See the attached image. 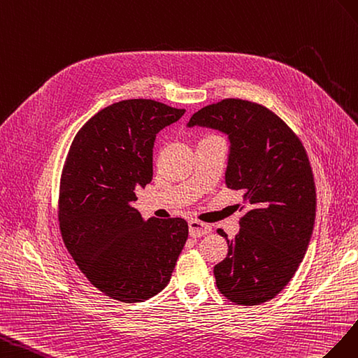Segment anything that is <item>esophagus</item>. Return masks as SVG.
Instances as JSON below:
<instances>
[{"mask_svg":"<svg viewBox=\"0 0 358 358\" xmlns=\"http://www.w3.org/2000/svg\"><path fill=\"white\" fill-rule=\"evenodd\" d=\"M189 232L192 237H202V236H207V234L211 232V227L207 223H202L199 220H190L189 222Z\"/></svg>","mask_w":358,"mask_h":358,"instance_id":"1","label":"esophagus"}]
</instances>
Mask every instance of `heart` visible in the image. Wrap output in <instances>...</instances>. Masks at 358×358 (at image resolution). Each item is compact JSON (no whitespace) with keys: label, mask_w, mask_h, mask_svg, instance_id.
<instances>
[{"label":"heart","mask_w":358,"mask_h":358,"mask_svg":"<svg viewBox=\"0 0 358 358\" xmlns=\"http://www.w3.org/2000/svg\"><path fill=\"white\" fill-rule=\"evenodd\" d=\"M207 138H211V136H207Z\"/></svg>","instance_id":"1"}]
</instances>
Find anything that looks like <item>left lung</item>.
<instances>
[{
    "label": "left lung",
    "mask_w": 358,
    "mask_h": 358,
    "mask_svg": "<svg viewBox=\"0 0 358 358\" xmlns=\"http://www.w3.org/2000/svg\"><path fill=\"white\" fill-rule=\"evenodd\" d=\"M229 139L224 182L243 192L249 211L214 267L219 291L243 306L274 299L297 271L312 237L316 190L309 157L287 122L262 105L224 99L193 114L187 127Z\"/></svg>",
    "instance_id": "left-lung-1"
}]
</instances>
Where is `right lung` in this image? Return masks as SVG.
Listing matches in <instances>:
<instances>
[{
  "instance_id": "obj_1",
  "label": "right lung",
  "mask_w": 358,
  "mask_h": 358,
  "mask_svg": "<svg viewBox=\"0 0 358 358\" xmlns=\"http://www.w3.org/2000/svg\"><path fill=\"white\" fill-rule=\"evenodd\" d=\"M185 112L122 100L91 117L70 145L59 185L61 236L85 278L114 300L155 297L186 244L185 219L144 220L131 207L135 189L152 178L156 135Z\"/></svg>"
}]
</instances>
